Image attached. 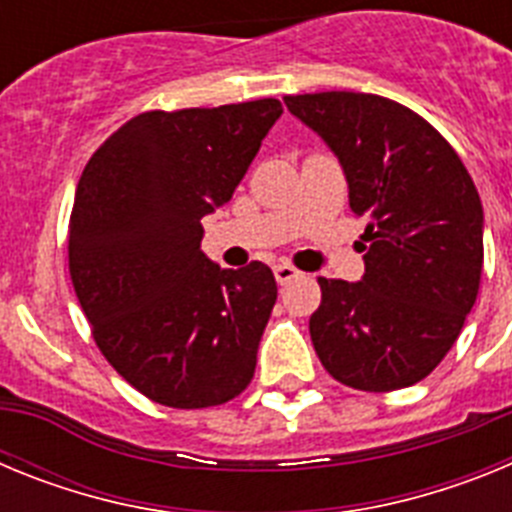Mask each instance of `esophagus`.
I'll return each mask as SVG.
<instances>
[{"label":"esophagus","mask_w":512,"mask_h":512,"mask_svg":"<svg viewBox=\"0 0 512 512\" xmlns=\"http://www.w3.org/2000/svg\"><path fill=\"white\" fill-rule=\"evenodd\" d=\"M274 277H277L279 284H289L292 279L300 277V271H297L292 264H277L274 266Z\"/></svg>","instance_id":"obj_1"}]
</instances>
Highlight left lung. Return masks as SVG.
Returning <instances> with one entry per match:
<instances>
[{
  "mask_svg": "<svg viewBox=\"0 0 512 512\" xmlns=\"http://www.w3.org/2000/svg\"><path fill=\"white\" fill-rule=\"evenodd\" d=\"M287 110L336 153L364 217V279L318 277L310 338L333 379L364 392L420 382L441 364L482 279V202L431 122L379 94H289Z\"/></svg>",
  "mask_w": 512,
  "mask_h": 512,
  "instance_id": "left-lung-1",
  "label": "left lung"
}]
</instances>
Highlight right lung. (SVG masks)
<instances>
[{"label": "right lung", "instance_id": "obj_1", "mask_svg": "<svg viewBox=\"0 0 512 512\" xmlns=\"http://www.w3.org/2000/svg\"><path fill=\"white\" fill-rule=\"evenodd\" d=\"M279 115L271 97L143 112L84 166L71 282L104 359L158 405L212 408L251 384L277 282L261 261L212 264L200 220L233 197Z\"/></svg>", "mask_w": 512, "mask_h": 512}]
</instances>
